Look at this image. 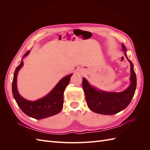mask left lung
I'll list each match as a JSON object with an SVG mask.
<instances>
[{
  "instance_id": "left-lung-1",
  "label": "left lung",
  "mask_w": 150,
  "mask_h": 150,
  "mask_svg": "<svg viewBox=\"0 0 150 150\" xmlns=\"http://www.w3.org/2000/svg\"><path fill=\"white\" fill-rule=\"evenodd\" d=\"M122 50L130 63V84L121 92H108L98 89L90 84L85 78H83V88L88 108L92 111L104 115H111L121 111L128 106L137 88V76L134 66L126 54L127 49L122 44Z\"/></svg>"
}]
</instances>
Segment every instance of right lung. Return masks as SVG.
Segmentation results:
<instances>
[{"mask_svg":"<svg viewBox=\"0 0 150 150\" xmlns=\"http://www.w3.org/2000/svg\"><path fill=\"white\" fill-rule=\"evenodd\" d=\"M28 51L22 57L20 64L18 66L13 74L12 85L13 97L17 104L26 115L36 120H41L58 114L63 107L64 90L70 82L72 74H68L62 78L53 89L46 96L35 101H29L21 96L17 89L18 72L24 66L23 59L29 55Z\"/></svg>","mask_w":150,"mask_h":150,"instance_id":"1","label":"right lung"}]
</instances>
